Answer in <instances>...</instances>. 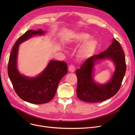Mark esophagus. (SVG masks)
<instances>
[{
  "instance_id": "obj_1",
  "label": "esophagus",
  "mask_w": 135,
  "mask_h": 135,
  "mask_svg": "<svg viewBox=\"0 0 135 135\" xmlns=\"http://www.w3.org/2000/svg\"><path fill=\"white\" fill-rule=\"evenodd\" d=\"M75 69V67H74V66H73V65L69 66V68H68V70H69V72H71V73L74 72Z\"/></svg>"
}]
</instances>
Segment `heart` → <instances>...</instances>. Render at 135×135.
<instances>
[{"mask_svg": "<svg viewBox=\"0 0 135 135\" xmlns=\"http://www.w3.org/2000/svg\"><path fill=\"white\" fill-rule=\"evenodd\" d=\"M91 38V35L87 33H76L69 40V44L70 46H75L85 42L79 50V56L81 59L88 58L95 52L98 46V41Z\"/></svg>", "mask_w": 135, "mask_h": 135, "instance_id": "obj_1", "label": "heart"}]
</instances>
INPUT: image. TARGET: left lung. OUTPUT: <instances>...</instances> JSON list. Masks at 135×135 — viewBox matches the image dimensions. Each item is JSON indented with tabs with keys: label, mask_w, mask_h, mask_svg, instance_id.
I'll use <instances>...</instances> for the list:
<instances>
[{
	"label": "left lung",
	"mask_w": 135,
	"mask_h": 135,
	"mask_svg": "<svg viewBox=\"0 0 135 135\" xmlns=\"http://www.w3.org/2000/svg\"><path fill=\"white\" fill-rule=\"evenodd\" d=\"M106 59L113 62L115 70L107 83L100 84L94 79L95 65ZM126 69L125 57L122 47L119 42L113 38L112 44L106 50L90 57L80 68L76 70L77 97L84 102L96 103L105 101L114 96L121 86Z\"/></svg>",
	"instance_id": "8db88e82"
}]
</instances>
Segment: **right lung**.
Returning a JSON list of instances; mask_svg holds the SVG:
<instances>
[{
  "label": "right lung",
  "instance_id": "right-lung-1",
  "mask_svg": "<svg viewBox=\"0 0 135 135\" xmlns=\"http://www.w3.org/2000/svg\"><path fill=\"white\" fill-rule=\"evenodd\" d=\"M46 32L27 31L20 37L12 47L8 64V75L14 90L22 100L33 104H43L54 97L58 85L68 72L65 62L51 60L46 67L35 76L21 74L17 67L19 45L34 36H42Z\"/></svg>",
  "mask_w": 135,
  "mask_h": 135
}]
</instances>
